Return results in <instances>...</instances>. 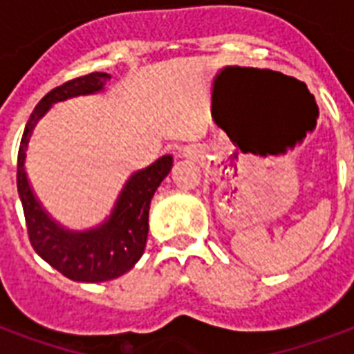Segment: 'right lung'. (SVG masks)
<instances>
[{
  "instance_id": "1",
  "label": "right lung",
  "mask_w": 354,
  "mask_h": 354,
  "mask_svg": "<svg viewBox=\"0 0 354 354\" xmlns=\"http://www.w3.org/2000/svg\"><path fill=\"white\" fill-rule=\"evenodd\" d=\"M112 79L108 73H90L51 90L30 113L18 152V194L24 205L29 241L35 252L60 274L80 283L115 279L133 268L147 246L150 200L171 172L172 156H161L152 165L132 172L110 215L88 230H69L55 221L30 187L25 160L30 136L53 104L79 95H93L104 90Z\"/></svg>"
}]
</instances>
